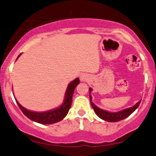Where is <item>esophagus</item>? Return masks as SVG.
I'll return each mask as SVG.
<instances>
[{"label":"esophagus","mask_w":156,"mask_h":156,"mask_svg":"<svg viewBox=\"0 0 156 156\" xmlns=\"http://www.w3.org/2000/svg\"><path fill=\"white\" fill-rule=\"evenodd\" d=\"M80 80H81V81H85L87 80L86 76L82 75V76H81V77H80Z\"/></svg>","instance_id":"esophagus-1"}]
</instances>
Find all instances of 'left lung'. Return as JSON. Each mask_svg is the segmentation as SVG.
Listing matches in <instances>:
<instances>
[{
	"label": "left lung",
	"mask_w": 156,
	"mask_h": 156,
	"mask_svg": "<svg viewBox=\"0 0 156 156\" xmlns=\"http://www.w3.org/2000/svg\"><path fill=\"white\" fill-rule=\"evenodd\" d=\"M91 91H92V89L90 88V99L91 105H92L93 110H94V112H95L97 115H98L99 118H100L101 119H102V120H104L105 121H108V122H118V121L122 120L123 119L127 118V117L130 116V115L138 108V106L140 105V103L141 102V100H140L133 107L125 109V110L120 111V112H108V111L103 110L102 109L98 108L94 103L92 102V101H91L92 96H91L90 94Z\"/></svg>",
	"instance_id": "1"
}]
</instances>
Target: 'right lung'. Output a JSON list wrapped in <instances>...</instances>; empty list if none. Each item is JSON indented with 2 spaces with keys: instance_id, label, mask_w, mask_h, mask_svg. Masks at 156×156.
I'll return each mask as SVG.
<instances>
[{
  "instance_id": "add662e5",
  "label": "right lung",
  "mask_w": 156,
  "mask_h": 156,
  "mask_svg": "<svg viewBox=\"0 0 156 156\" xmlns=\"http://www.w3.org/2000/svg\"><path fill=\"white\" fill-rule=\"evenodd\" d=\"M20 55H19L17 58L19 57ZM79 83H80V79L76 78V80H74L73 82H72L69 84L66 91V96L64 103L60 107H58L57 109H55V110L43 112H33V111L26 110V108L22 107L19 104V102L16 100V103L19 105V108L21 109L22 112L28 118H29L30 120L35 121L36 122L41 123V124H53V123L59 122L60 120H62V119L65 118L66 115H67L69 110L71 108V105H72V97H73L74 89H75Z\"/></svg>"
}]
</instances>
